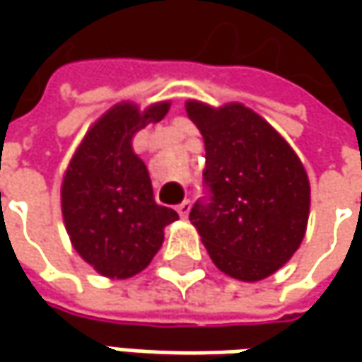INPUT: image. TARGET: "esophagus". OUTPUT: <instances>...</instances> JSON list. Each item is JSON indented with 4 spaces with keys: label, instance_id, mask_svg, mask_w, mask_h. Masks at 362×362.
<instances>
[{
    "label": "esophagus",
    "instance_id": "1",
    "mask_svg": "<svg viewBox=\"0 0 362 362\" xmlns=\"http://www.w3.org/2000/svg\"><path fill=\"white\" fill-rule=\"evenodd\" d=\"M189 211H191V203H189L187 199H185V202H183V203H179V205H177V214H179V216H181V217H187Z\"/></svg>",
    "mask_w": 362,
    "mask_h": 362
}]
</instances>
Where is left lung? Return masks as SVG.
Listing matches in <instances>:
<instances>
[{
    "label": "left lung",
    "mask_w": 362,
    "mask_h": 362,
    "mask_svg": "<svg viewBox=\"0 0 362 362\" xmlns=\"http://www.w3.org/2000/svg\"><path fill=\"white\" fill-rule=\"evenodd\" d=\"M205 143L209 203L189 219L217 270L259 282L280 270L304 240L310 216L308 173L280 132L242 103H185Z\"/></svg>",
    "instance_id": "obj_1"
}]
</instances>
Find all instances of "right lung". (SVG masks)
<instances>
[{"label": "right lung", "instance_id": "right-lung-1", "mask_svg": "<svg viewBox=\"0 0 362 362\" xmlns=\"http://www.w3.org/2000/svg\"><path fill=\"white\" fill-rule=\"evenodd\" d=\"M171 103L146 108L122 100L86 131L68 163L60 187L64 228L88 266L110 280L145 270L165 240L177 211L155 202L145 160L132 139L146 124L165 119Z\"/></svg>", "mask_w": 362, "mask_h": 362}]
</instances>
